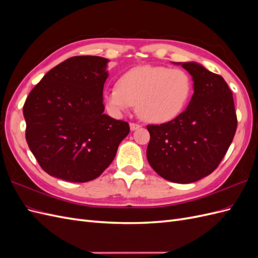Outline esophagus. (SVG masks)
<instances>
[{"label":"esophagus","mask_w":258,"mask_h":258,"mask_svg":"<svg viewBox=\"0 0 258 258\" xmlns=\"http://www.w3.org/2000/svg\"><path fill=\"white\" fill-rule=\"evenodd\" d=\"M140 127H141V126H140V124H138V123H135V122H131L130 123V130L131 131H135V130L139 129Z\"/></svg>","instance_id":"34e87169"}]
</instances>
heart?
<instances>
[{"instance_id": "obj_1", "label": "heart", "mask_w": 258, "mask_h": 258, "mask_svg": "<svg viewBox=\"0 0 258 258\" xmlns=\"http://www.w3.org/2000/svg\"><path fill=\"white\" fill-rule=\"evenodd\" d=\"M192 81L182 69L141 66L122 74L104 92L106 108L119 116L136 104L138 116L151 123L175 119L188 103Z\"/></svg>"}]
</instances>
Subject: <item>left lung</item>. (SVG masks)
<instances>
[{"mask_svg": "<svg viewBox=\"0 0 258 258\" xmlns=\"http://www.w3.org/2000/svg\"><path fill=\"white\" fill-rule=\"evenodd\" d=\"M188 72L194 95L175 119L148 124L146 157L170 182L187 184L208 176L220 165L237 129L232 92L221 75L197 62H175Z\"/></svg>", "mask_w": 258, "mask_h": 258, "instance_id": "left-lung-1", "label": "left lung"}]
</instances>
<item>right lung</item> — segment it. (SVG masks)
Here are the masks:
<instances>
[{"mask_svg": "<svg viewBox=\"0 0 258 258\" xmlns=\"http://www.w3.org/2000/svg\"><path fill=\"white\" fill-rule=\"evenodd\" d=\"M107 62L97 56L69 58L29 93L23 105L26 139L49 175L74 183L97 178L128 136V122L103 113Z\"/></svg>", "mask_w": 258, "mask_h": 258, "instance_id": "right-lung-1", "label": "right lung"}]
</instances>
